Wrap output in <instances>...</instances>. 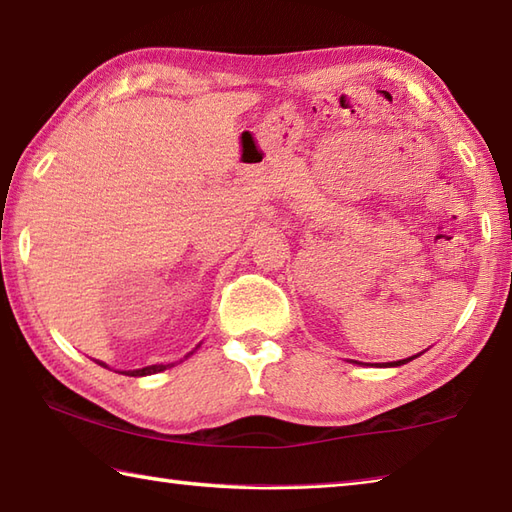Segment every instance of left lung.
Instances as JSON below:
<instances>
[{
    "instance_id": "left-lung-1",
    "label": "left lung",
    "mask_w": 512,
    "mask_h": 512,
    "mask_svg": "<svg viewBox=\"0 0 512 512\" xmlns=\"http://www.w3.org/2000/svg\"><path fill=\"white\" fill-rule=\"evenodd\" d=\"M417 355H413V357H408V359H399V362H390V364H386V366H402V364H408L410 359H415Z\"/></svg>"
}]
</instances>
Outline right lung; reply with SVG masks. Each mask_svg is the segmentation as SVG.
Here are the masks:
<instances>
[{"label": "right lung", "mask_w": 512, "mask_h": 512, "mask_svg": "<svg viewBox=\"0 0 512 512\" xmlns=\"http://www.w3.org/2000/svg\"><path fill=\"white\" fill-rule=\"evenodd\" d=\"M193 353H188L186 357H190ZM184 357V359H186ZM104 366V364H102ZM175 366V364H153V366H146V368H137V370H124V375H130V377H144V375H155V373H162V370Z\"/></svg>", "instance_id": "add662e5"}]
</instances>
